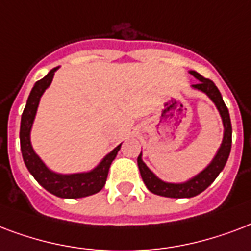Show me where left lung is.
Listing matches in <instances>:
<instances>
[{
	"label": "left lung",
	"instance_id": "1",
	"mask_svg": "<svg viewBox=\"0 0 251 251\" xmlns=\"http://www.w3.org/2000/svg\"><path fill=\"white\" fill-rule=\"evenodd\" d=\"M191 75H194L195 77L199 80L198 83L194 84L192 87L206 93L219 109L224 124V139L223 143H221V147L219 149L217 154L213 158V160L210 162L209 166L204 171L200 172L199 175H196L194 179L185 181V183H180V184L166 183V181H162L160 179H158L149 170L146 164L143 163L142 158H141L142 152H141L137 162H138L139 172H141L143 183L146 184L147 189L150 192L159 195V196H164V198H194L196 195L201 194L204 189L208 188L215 181L216 177L219 176L220 172L223 171L225 164H226L227 158H229V154H230V149H232V124H230V117H229V110H227L226 105L224 102L221 93H220V91L212 80L202 77L201 75L195 72V71H191Z\"/></svg>",
	"mask_w": 251,
	"mask_h": 251
}]
</instances>
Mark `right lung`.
<instances>
[{"instance_id":"obj_1","label":"right lung","mask_w":251,"mask_h":251,"mask_svg":"<svg viewBox=\"0 0 251 251\" xmlns=\"http://www.w3.org/2000/svg\"><path fill=\"white\" fill-rule=\"evenodd\" d=\"M57 68L59 67H55L46 75L43 79L38 80L30 92L27 102H26L25 110L22 113V118H21V131H19L21 150H22L25 164H26L30 174L35 177V180L43 188L49 191L50 194L63 199L85 198V196L97 194L102 189L105 181H106V177H108L109 167H110V164L121 149V145L116 147L112 152H109L108 155L102 159V162L95 170L89 172L62 175V174H55V172L50 171L49 168L46 167L45 163L39 159V156L36 155L32 150L31 142H30V130H31L34 118H35V113L39 100H41V96L51 84L55 71Z\"/></svg>"}]
</instances>
